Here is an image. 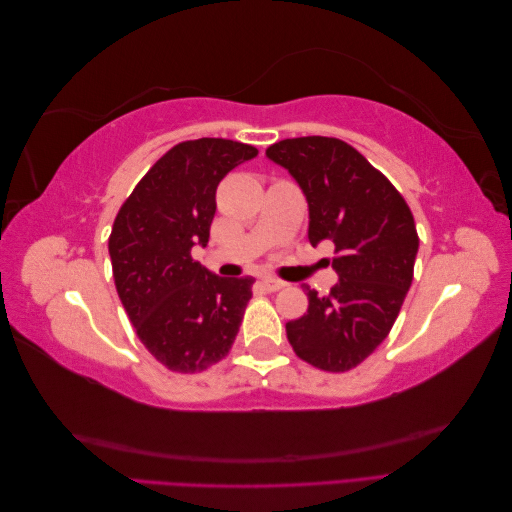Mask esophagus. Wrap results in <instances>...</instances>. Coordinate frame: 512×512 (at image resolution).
<instances>
[{"instance_id":"1","label":"esophagus","mask_w":512,"mask_h":512,"mask_svg":"<svg viewBox=\"0 0 512 512\" xmlns=\"http://www.w3.org/2000/svg\"><path fill=\"white\" fill-rule=\"evenodd\" d=\"M284 286H286V282L275 280V277H265V280H262V288H267L269 292H275V290H280Z\"/></svg>"}]
</instances>
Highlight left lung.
Returning a JSON list of instances; mask_svg holds the SVG:
<instances>
[{"label":"left lung","instance_id":"8db88e82","mask_svg":"<svg viewBox=\"0 0 512 512\" xmlns=\"http://www.w3.org/2000/svg\"><path fill=\"white\" fill-rule=\"evenodd\" d=\"M267 156L301 185L309 243L333 241L339 275L327 297L303 286L307 314L286 322L288 342L309 365L348 371L384 342L404 305L418 252L412 211L395 185L339 138H286Z\"/></svg>","mask_w":512,"mask_h":512}]
</instances>
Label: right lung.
Instances as JSON below:
<instances>
[{
	"label": "right lung",
	"mask_w": 512,
	"mask_h": 512,
	"mask_svg": "<svg viewBox=\"0 0 512 512\" xmlns=\"http://www.w3.org/2000/svg\"><path fill=\"white\" fill-rule=\"evenodd\" d=\"M258 149L198 138L168 149L121 205L111 237L119 299L143 346L164 367L196 374L220 363L239 333L254 277H220L192 258L207 245L215 190Z\"/></svg>",
	"instance_id": "add662e5"
}]
</instances>
